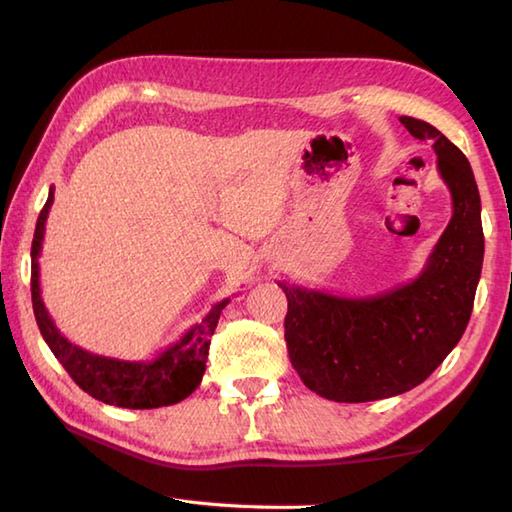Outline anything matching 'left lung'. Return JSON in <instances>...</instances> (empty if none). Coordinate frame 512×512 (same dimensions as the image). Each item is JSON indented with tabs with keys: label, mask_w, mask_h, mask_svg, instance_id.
<instances>
[{
	"label": "left lung",
	"mask_w": 512,
	"mask_h": 512,
	"mask_svg": "<svg viewBox=\"0 0 512 512\" xmlns=\"http://www.w3.org/2000/svg\"><path fill=\"white\" fill-rule=\"evenodd\" d=\"M415 139H430L453 217L413 282L368 297H344L277 282L290 364L333 402L359 404L415 388L457 346L473 313L484 262L482 202L466 155L435 126L399 117Z\"/></svg>",
	"instance_id": "obj_1"
}]
</instances>
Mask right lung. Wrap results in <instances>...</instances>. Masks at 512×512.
<instances>
[{
	"instance_id": "1",
	"label": "right lung",
	"mask_w": 512,
	"mask_h": 512,
	"mask_svg": "<svg viewBox=\"0 0 512 512\" xmlns=\"http://www.w3.org/2000/svg\"><path fill=\"white\" fill-rule=\"evenodd\" d=\"M53 206V190L48 193L42 213L37 217L33 248H30V293H33L35 319L44 342L53 350L59 364L75 379V384L99 402L119 408H159L186 399L199 386L206 370L208 346L219 315L230 299L217 302L210 313L195 324L175 344L164 348L150 362H124V359L102 357L70 344L59 333L53 317L48 315L39 288V253H42L48 210Z\"/></svg>"
}]
</instances>
